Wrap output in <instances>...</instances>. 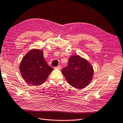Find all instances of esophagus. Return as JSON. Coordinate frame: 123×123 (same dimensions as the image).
Instances as JSON below:
<instances>
[{"label": "esophagus", "mask_w": 123, "mask_h": 123, "mask_svg": "<svg viewBox=\"0 0 123 123\" xmlns=\"http://www.w3.org/2000/svg\"><path fill=\"white\" fill-rule=\"evenodd\" d=\"M55 68H58V69H61V67L60 65H58L56 67H55Z\"/></svg>", "instance_id": "obj_1"}]
</instances>
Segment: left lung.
I'll return each instance as SVG.
<instances>
[{"label":"left lung","instance_id":"left-lung-1","mask_svg":"<svg viewBox=\"0 0 123 123\" xmlns=\"http://www.w3.org/2000/svg\"><path fill=\"white\" fill-rule=\"evenodd\" d=\"M68 84L76 88L86 87L92 80L93 75L92 67L86 60L79 55H72L67 67L62 70Z\"/></svg>","mask_w":123,"mask_h":123}]
</instances>
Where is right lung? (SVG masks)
I'll return each mask as SVG.
<instances>
[{
  "label": "right lung",
  "mask_w": 123,
  "mask_h": 123,
  "mask_svg": "<svg viewBox=\"0 0 123 123\" xmlns=\"http://www.w3.org/2000/svg\"><path fill=\"white\" fill-rule=\"evenodd\" d=\"M20 70L26 83L38 86L47 80L53 68L47 64L43 51L34 49L28 52L22 60Z\"/></svg>",
  "instance_id": "add662e5"
}]
</instances>
